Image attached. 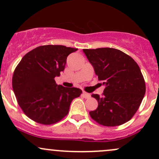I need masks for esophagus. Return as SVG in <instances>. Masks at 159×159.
Listing matches in <instances>:
<instances>
[{"mask_svg": "<svg viewBox=\"0 0 159 159\" xmlns=\"http://www.w3.org/2000/svg\"><path fill=\"white\" fill-rule=\"evenodd\" d=\"M83 96H84V98H90L91 96L90 93H86V92H83Z\"/></svg>", "mask_w": 159, "mask_h": 159, "instance_id": "esophagus-1", "label": "esophagus"}]
</instances>
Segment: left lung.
I'll use <instances>...</instances> for the list:
<instances>
[{"label": "left lung", "instance_id": "8db88e82", "mask_svg": "<svg viewBox=\"0 0 159 159\" xmlns=\"http://www.w3.org/2000/svg\"><path fill=\"white\" fill-rule=\"evenodd\" d=\"M99 81L105 86L102 96L93 94L98 107L90 111L96 123L116 126L129 121L139 108L146 84L139 66L128 54L112 48L83 49Z\"/></svg>", "mask_w": 159, "mask_h": 159}]
</instances>
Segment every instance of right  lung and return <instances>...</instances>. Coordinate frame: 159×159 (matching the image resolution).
Listing matches in <instances>:
<instances>
[{
  "label": "right lung",
  "mask_w": 159,
  "mask_h": 159,
  "mask_svg": "<svg viewBox=\"0 0 159 159\" xmlns=\"http://www.w3.org/2000/svg\"><path fill=\"white\" fill-rule=\"evenodd\" d=\"M78 49L64 45H42L27 53L12 76V89L27 116L43 125H52L64 118L75 98L82 91L56 84L54 78L65 69L69 54Z\"/></svg>",
  "instance_id": "1"
}]
</instances>
